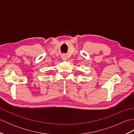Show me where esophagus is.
<instances>
[{
	"instance_id": "esophagus-1",
	"label": "esophagus",
	"mask_w": 134,
	"mask_h": 134,
	"mask_svg": "<svg viewBox=\"0 0 134 134\" xmlns=\"http://www.w3.org/2000/svg\"><path fill=\"white\" fill-rule=\"evenodd\" d=\"M62 59L63 60H67V56L65 55H63L62 56Z\"/></svg>"
}]
</instances>
